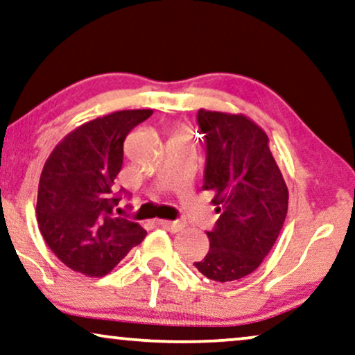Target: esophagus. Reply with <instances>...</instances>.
Here are the masks:
<instances>
[{
    "label": "esophagus",
    "instance_id": "34e87169",
    "mask_svg": "<svg viewBox=\"0 0 355 355\" xmlns=\"http://www.w3.org/2000/svg\"><path fill=\"white\" fill-rule=\"evenodd\" d=\"M158 225H162L163 229H166L168 232L171 234H176V232H181V230L186 227V224L184 223H179V220H166V219H158L157 220Z\"/></svg>",
    "mask_w": 355,
    "mask_h": 355
}]
</instances>
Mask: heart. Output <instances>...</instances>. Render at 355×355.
Here are the masks:
<instances>
[{
	"label": "heart",
	"instance_id": "heart-1",
	"mask_svg": "<svg viewBox=\"0 0 355 355\" xmlns=\"http://www.w3.org/2000/svg\"><path fill=\"white\" fill-rule=\"evenodd\" d=\"M176 131H189V130H187L186 126H178V128H176Z\"/></svg>",
	"mask_w": 355,
	"mask_h": 355
}]
</instances>
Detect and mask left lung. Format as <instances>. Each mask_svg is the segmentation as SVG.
<instances>
[{
	"label": "left lung",
	"instance_id": "left-lung-1",
	"mask_svg": "<svg viewBox=\"0 0 355 355\" xmlns=\"http://www.w3.org/2000/svg\"><path fill=\"white\" fill-rule=\"evenodd\" d=\"M207 142L203 189L211 190L219 219L209 250L193 266L209 280L234 282L269 254L288 211V187L259 125L241 114L200 109Z\"/></svg>",
	"mask_w": 355,
	"mask_h": 355
}]
</instances>
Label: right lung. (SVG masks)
<instances>
[{
  "label": "right lung",
  "mask_w": 355,
  "mask_h": 355,
  "mask_svg": "<svg viewBox=\"0 0 355 355\" xmlns=\"http://www.w3.org/2000/svg\"><path fill=\"white\" fill-rule=\"evenodd\" d=\"M153 114L118 110L70 131L46 160L38 184L37 220L46 245L69 269L104 277L147 232L114 218L115 179L128 132Z\"/></svg>",
  "instance_id": "right-lung-1"
}]
</instances>
